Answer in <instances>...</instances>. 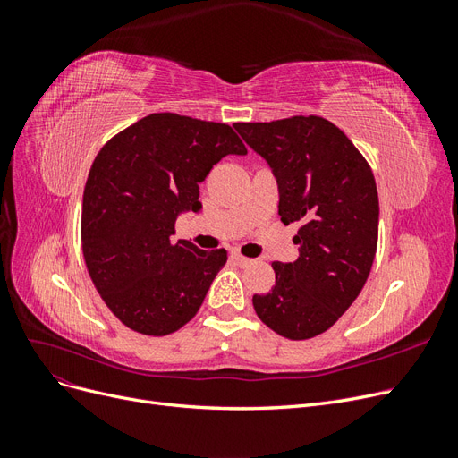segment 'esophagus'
<instances>
[{
  "label": "esophagus",
  "instance_id": "1",
  "mask_svg": "<svg viewBox=\"0 0 458 458\" xmlns=\"http://www.w3.org/2000/svg\"><path fill=\"white\" fill-rule=\"evenodd\" d=\"M231 258H233V261L237 263V266H241V267H246V266H250V263H252L250 258H244V256L239 254V252H233Z\"/></svg>",
  "mask_w": 458,
  "mask_h": 458
}]
</instances>
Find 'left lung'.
I'll return each instance as SVG.
<instances>
[{
	"label": "left lung",
	"mask_w": 458,
	"mask_h": 458,
	"mask_svg": "<svg viewBox=\"0 0 458 458\" xmlns=\"http://www.w3.org/2000/svg\"><path fill=\"white\" fill-rule=\"evenodd\" d=\"M234 130L267 160L279 216L298 224L296 261H273L275 286L254 294L261 323L288 340L335 325L361 293L378 244V192L365 157L321 116L239 122Z\"/></svg>",
	"instance_id": "1"
}]
</instances>
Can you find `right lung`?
Returning a JSON list of instances; mask_svg holds the SVG:
<instances>
[{
	"instance_id": "obj_1",
	"label": "right lung",
	"mask_w": 458,
	"mask_h": 458,
	"mask_svg": "<svg viewBox=\"0 0 458 458\" xmlns=\"http://www.w3.org/2000/svg\"><path fill=\"white\" fill-rule=\"evenodd\" d=\"M227 155H246L227 123L157 113L95 157L81 204V250L106 308L128 328L165 336L197 315L227 252L172 242L182 212H200L199 183Z\"/></svg>"
}]
</instances>
